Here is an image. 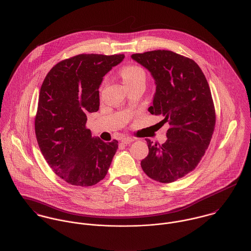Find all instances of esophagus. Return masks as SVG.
Returning <instances> with one entry per match:
<instances>
[{
	"label": "esophagus",
	"instance_id": "obj_1",
	"mask_svg": "<svg viewBox=\"0 0 251 251\" xmlns=\"http://www.w3.org/2000/svg\"><path fill=\"white\" fill-rule=\"evenodd\" d=\"M135 141V139L134 138H131V137H125V138H123L122 139V143L123 144H126V145H128V144H131V143H133Z\"/></svg>",
	"mask_w": 251,
	"mask_h": 251
}]
</instances>
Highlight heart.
I'll return each mask as SVG.
<instances>
[{
  "instance_id": "obj_1",
  "label": "heart",
  "mask_w": 251,
  "mask_h": 251,
  "mask_svg": "<svg viewBox=\"0 0 251 251\" xmlns=\"http://www.w3.org/2000/svg\"><path fill=\"white\" fill-rule=\"evenodd\" d=\"M121 76H122L123 82L125 83L126 86L132 85L141 80H146L145 71L141 67L135 66V65H130V66L124 67L121 70Z\"/></svg>"
}]
</instances>
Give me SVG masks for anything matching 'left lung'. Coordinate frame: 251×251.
<instances>
[{
  "label": "left lung",
  "mask_w": 251,
  "mask_h": 251,
  "mask_svg": "<svg viewBox=\"0 0 251 251\" xmlns=\"http://www.w3.org/2000/svg\"><path fill=\"white\" fill-rule=\"evenodd\" d=\"M131 57L155 80L149 111L170 125L162 146L146 140L149 155L141 166L152 179L174 182L197 167L210 143L215 110L208 83L195 61L173 51H148Z\"/></svg>",
  "instance_id": "8db88e82"
}]
</instances>
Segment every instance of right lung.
I'll return each instance as SVG.
<instances>
[{
  "label": "right lung",
  "instance_id": "add662e5",
  "mask_svg": "<svg viewBox=\"0 0 251 251\" xmlns=\"http://www.w3.org/2000/svg\"><path fill=\"white\" fill-rule=\"evenodd\" d=\"M124 54H79L56 64L40 91L35 118L37 141L53 172L75 186L103 179L118 142L104 143L86 128L88 112L98 111L102 77Z\"/></svg>",
  "mask_w": 251,
  "mask_h": 251
}]
</instances>
